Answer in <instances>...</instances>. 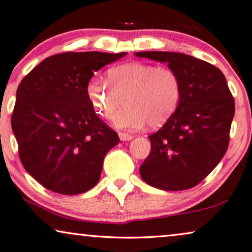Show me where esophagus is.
<instances>
[{"label":"esophagus","mask_w":252,"mask_h":252,"mask_svg":"<svg viewBox=\"0 0 252 252\" xmlns=\"http://www.w3.org/2000/svg\"><path fill=\"white\" fill-rule=\"evenodd\" d=\"M119 137L121 140H131L133 138L132 135H130V133H126V132H120L119 133Z\"/></svg>","instance_id":"34e87169"}]
</instances>
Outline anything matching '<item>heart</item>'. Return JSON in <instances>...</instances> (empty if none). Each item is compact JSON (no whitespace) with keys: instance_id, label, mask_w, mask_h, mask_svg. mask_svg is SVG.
Here are the masks:
<instances>
[{"instance_id":"1","label":"heart","mask_w":252,"mask_h":252,"mask_svg":"<svg viewBox=\"0 0 252 252\" xmlns=\"http://www.w3.org/2000/svg\"><path fill=\"white\" fill-rule=\"evenodd\" d=\"M107 82L91 78L86 95L93 110L106 120L123 99L126 107L113 119L119 129H139L147 123L152 128L162 126L176 112L182 94L175 70L152 63L136 61L113 66L107 72Z\"/></svg>"}]
</instances>
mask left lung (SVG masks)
Returning <instances> with one entry per match:
<instances>
[{"mask_svg":"<svg viewBox=\"0 0 252 252\" xmlns=\"http://www.w3.org/2000/svg\"><path fill=\"white\" fill-rule=\"evenodd\" d=\"M138 58L167 62L180 76L176 112L149 136L151 152L140 176L161 190H187L205 179L222 159L229 144L235 102L220 69L182 53L139 52Z\"/></svg>","mask_w":252,"mask_h":252,"instance_id":"8db88e82","label":"left lung"}]
</instances>
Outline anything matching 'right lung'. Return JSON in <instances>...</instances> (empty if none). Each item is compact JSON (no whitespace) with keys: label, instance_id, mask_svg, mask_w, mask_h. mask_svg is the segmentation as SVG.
<instances>
[{"label":"right lung","instance_id":"obj_1","mask_svg":"<svg viewBox=\"0 0 252 252\" xmlns=\"http://www.w3.org/2000/svg\"><path fill=\"white\" fill-rule=\"evenodd\" d=\"M126 54H56L19 84L12 131L23 166L46 189L78 194L98 183L106 153L120 138L93 110L86 84Z\"/></svg>","mask_w":252,"mask_h":252}]
</instances>
